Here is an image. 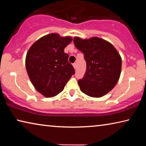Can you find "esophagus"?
Wrapping results in <instances>:
<instances>
[{
	"label": "esophagus",
	"instance_id": "34e87169",
	"mask_svg": "<svg viewBox=\"0 0 146 146\" xmlns=\"http://www.w3.org/2000/svg\"><path fill=\"white\" fill-rule=\"evenodd\" d=\"M73 66L74 68H75V69L76 68V63H73Z\"/></svg>",
	"mask_w": 146,
	"mask_h": 146
}]
</instances>
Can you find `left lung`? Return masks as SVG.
Instances as JSON below:
<instances>
[{"label":"left lung","instance_id":"left-lung-1","mask_svg":"<svg viewBox=\"0 0 146 146\" xmlns=\"http://www.w3.org/2000/svg\"><path fill=\"white\" fill-rule=\"evenodd\" d=\"M86 62L84 76L78 81L80 90L90 97H101L115 87L119 79L122 59L114 46L104 39L73 38Z\"/></svg>","mask_w":146,"mask_h":146}]
</instances>
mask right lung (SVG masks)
<instances>
[{
    "mask_svg": "<svg viewBox=\"0 0 146 146\" xmlns=\"http://www.w3.org/2000/svg\"><path fill=\"white\" fill-rule=\"evenodd\" d=\"M70 36L60 37L51 33L36 41L28 51L26 68L34 87L46 97H52L62 91L75 74L69 62V55L64 49L70 44Z\"/></svg>",
    "mask_w": 146,
    "mask_h": 146,
    "instance_id": "right-lung-1",
    "label": "right lung"
}]
</instances>
